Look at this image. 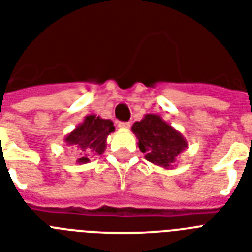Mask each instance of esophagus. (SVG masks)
I'll return each mask as SVG.
<instances>
[{
	"label": "esophagus",
	"mask_w": 252,
	"mask_h": 252,
	"mask_svg": "<svg viewBox=\"0 0 252 252\" xmlns=\"http://www.w3.org/2000/svg\"><path fill=\"white\" fill-rule=\"evenodd\" d=\"M118 126H119L120 129H129V128H130V123L120 122L119 124H118Z\"/></svg>",
	"instance_id": "obj_1"
}]
</instances>
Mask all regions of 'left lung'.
Returning <instances> with one entry per match:
<instances>
[{"label": "left lung", "instance_id": "left-lung-1", "mask_svg": "<svg viewBox=\"0 0 252 252\" xmlns=\"http://www.w3.org/2000/svg\"><path fill=\"white\" fill-rule=\"evenodd\" d=\"M132 132L145 159L164 169L175 168L180 154L188 149L185 137L155 114H146L134 123Z\"/></svg>", "mask_w": 252, "mask_h": 252}]
</instances>
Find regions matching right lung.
Segmentation results:
<instances>
[{
	"label": "right lung",
	"mask_w": 252,
	"mask_h": 252,
	"mask_svg": "<svg viewBox=\"0 0 252 252\" xmlns=\"http://www.w3.org/2000/svg\"><path fill=\"white\" fill-rule=\"evenodd\" d=\"M114 130L115 126L111 120L91 114L64 137V142L67 146H72V149L79 151L77 164H87L92 158L105 153L107 136Z\"/></svg>",
	"instance_id": "1"
}]
</instances>
